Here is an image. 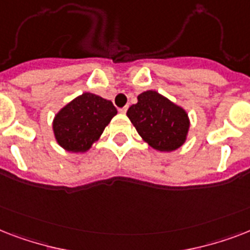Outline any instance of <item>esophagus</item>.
Segmentation results:
<instances>
[{"instance_id":"34e87169","label":"esophagus","mask_w":250,"mask_h":250,"mask_svg":"<svg viewBox=\"0 0 250 250\" xmlns=\"http://www.w3.org/2000/svg\"><path fill=\"white\" fill-rule=\"evenodd\" d=\"M127 109H128V107H127V106H125V107H121V109H119V113L125 114V111H127Z\"/></svg>"}]
</instances>
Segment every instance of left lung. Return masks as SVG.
<instances>
[{
  "label": "left lung",
  "mask_w": 250,
  "mask_h": 250,
  "mask_svg": "<svg viewBox=\"0 0 250 250\" xmlns=\"http://www.w3.org/2000/svg\"><path fill=\"white\" fill-rule=\"evenodd\" d=\"M127 117L144 141L161 152L180 148L189 128L186 111L156 90L139 94L137 104L127 110Z\"/></svg>",
  "instance_id": "8db88e82"
}]
</instances>
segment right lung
<instances>
[{
	"instance_id": "1",
	"label": "right lung",
	"mask_w": 250,
	"mask_h": 250,
	"mask_svg": "<svg viewBox=\"0 0 250 250\" xmlns=\"http://www.w3.org/2000/svg\"><path fill=\"white\" fill-rule=\"evenodd\" d=\"M117 114L113 102L93 93H83L64 106L53 122L58 144L68 152H85L98 140Z\"/></svg>"
}]
</instances>
